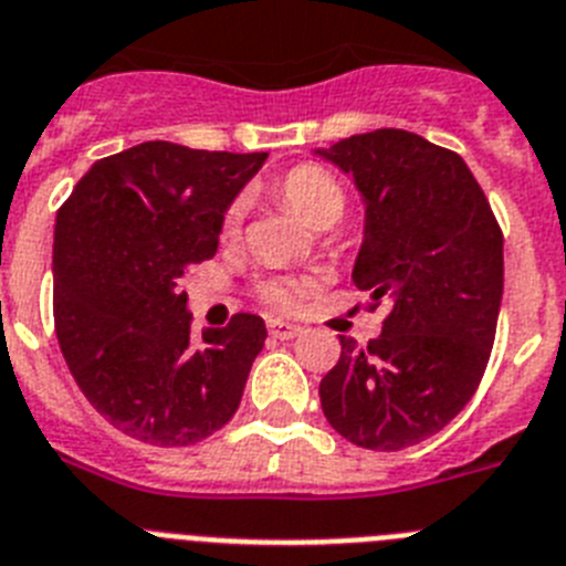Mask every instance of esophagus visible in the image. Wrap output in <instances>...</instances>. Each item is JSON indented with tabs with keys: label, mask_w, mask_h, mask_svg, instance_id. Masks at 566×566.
<instances>
[{
	"label": "esophagus",
	"mask_w": 566,
	"mask_h": 566,
	"mask_svg": "<svg viewBox=\"0 0 566 566\" xmlns=\"http://www.w3.org/2000/svg\"><path fill=\"white\" fill-rule=\"evenodd\" d=\"M268 331H270V336L279 338V342H287V338H296L298 333H302V327H298V324L284 322V318H270Z\"/></svg>",
	"instance_id": "esophagus-1"
}]
</instances>
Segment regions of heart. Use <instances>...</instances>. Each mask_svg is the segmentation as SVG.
<instances>
[{"mask_svg":"<svg viewBox=\"0 0 566 566\" xmlns=\"http://www.w3.org/2000/svg\"><path fill=\"white\" fill-rule=\"evenodd\" d=\"M276 196L287 205V208L296 210L304 222L313 224V228H331L333 222H338L344 213V205H347V196H344L342 181L333 174H327L324 167L318 165H296L290 167L287 174L276 181ZM244 219V199L230 201L228 210L222 216V233L235 235L242 228ZM313 287V282L307 279H287L276 276L262 282L259 293L268 304L279 307V311H293L298 307L302 296Z\"/></svg>","mask_w":566,"mask_h":566,"instance_id":"heart-1","label":"heart"}]
</instances>
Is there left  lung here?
<instances>
[{"instance_id": "obj_1", "label": "left lung", "mask_w": 566, "mask_h": 566, "mask_svg": "<svg viewBox=\"0 0 566 566\" xmlns=\"http://www.w3.org/2000/svg\"><path fill=\"white\" fill-rule=\"evenodd\" d=\"M324 159L350 174L367 205L353 282L370 311L390 302L367 347L342 338L318 396L333 430L365 450L430 439L479 390L504 293V235L459 154L381 127Z\"/></svg>"}]
</instances>
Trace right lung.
Wrapping results in <instances>:
<instances>
[{
	"instance_id": "right-lung-1",
	"label": "right lung",
	"mask_w": 566,
	"mask_h": 566,
	"mask_svg": "<svg viewBox=\"0 0 566 566\" xmlns=\"http://www.w3.org/2000/svg\"><path fill=\"white\" fill-rule=\"evenodd\" d=\"M268 154L145 142L99 159L56 213L53 322L78 390L116 430L188 447L242 401L264 322L190 336L179 282L213 259L222 216Z\"/></svg>"
}]
</instances>
